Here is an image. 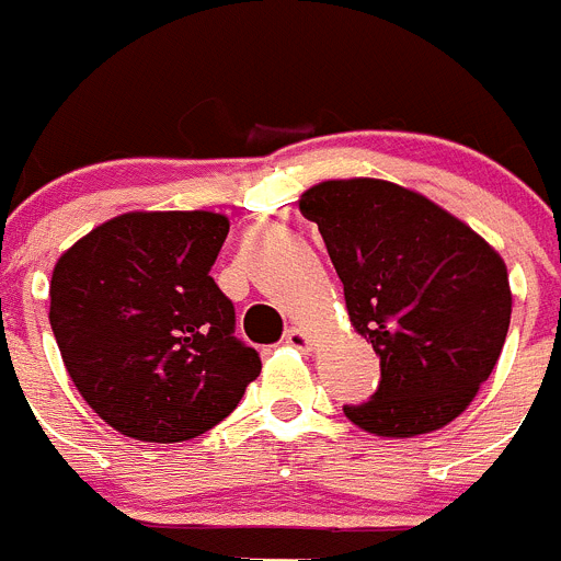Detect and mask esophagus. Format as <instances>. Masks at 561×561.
Masks as SVG:
<instances>
[{"label":"esophagus","instance_id":"esophagus-1","mask_svg":"<svg viewBox=\"0 0 561 561\" xmlns=\"http://www.w3.org/2000/svg\"><path fill=\"white\" fill-rule=\"evenodd\" d=\"M284 340H286V345H291V348H300V351H309V345H311L309 334H306L304 329H297V325H291V329L286 331Z\"/></svg>","mask_w":561,"mask_h":561}]
</instances>
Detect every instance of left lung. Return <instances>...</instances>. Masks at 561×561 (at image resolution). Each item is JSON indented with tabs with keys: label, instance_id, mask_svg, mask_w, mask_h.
<instances>
[{
	"label": "left lung",
	"instance_id": "obj_1",
	"mask_svg": "<svg viewBox=\"0 0 561 561\" xmlns=\"http://www.w3.org/2000/svg\"><path fill=\"white\" fill-rule=\"evenodd\" d=\"M345 289L354 329L381 362L376 393L345 404L388 438L458 419L492 376L512 323L503 257L421 193L381 180H331L300 196Z\"/></svg>",
	"mask_w": 561,
	"mask_h": 561
}]
</instances>
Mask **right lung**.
Wrapping results in <instances>:
<instances>
[{"label": "right lung", "mask_w": 561, "mask_h": 561, "mask_svg": "<svg viewBox=\"0 0 561 561\" xmlns=\"http://www.w3.org/2000/svg\"><path fill=\"white\" fill-rule=\"evenodd\" d=\"M227 232L219 213H123L58 257L49 325L78 393L117 433L196 438L261 374L210 277Z\"/></svg>", "instance_id": "add662e5"}]
</instances>
